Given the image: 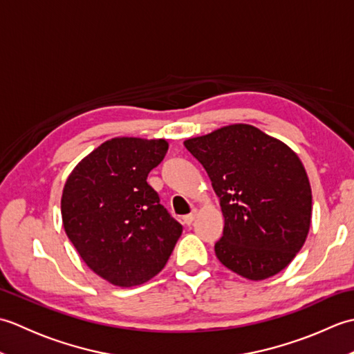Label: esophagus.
Wrapping results in <instances>:
<instances>
[{"mask_svg":"<svg viewBox=\"0 0 354 354\" xmlns=\"http://www.w3.org/2000/svg\"><path fill=\"white\" fill-rule=\"evenodd\" d=\"M196 216H198V209H193V212H192L190 214H187V216L183 217L184 223L189 225V227H190V225L194 222V219H196Z\"/></svg>","mask_w":354,"mask_h":354,"instance_id":"obj_1","label":"esophagus"}]
</instances>
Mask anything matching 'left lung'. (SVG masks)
I'll return each instance as SVG.
<instances>
[{
	"mask_svg": "<svg viewBox=\"0 0 354 354\" xmlns=\"http://www.w3.org/2000/svg\"><path fill=\"white\" fill-rule=\"evenodd\" d=\"M208 173L225 217L217 259L248 280L280 272L301 250L312 189L298 155L251 124H228L184 141Z\"/></svg>",
	"mask_w": 354,
	"mask_h": 354,
	"instance_id": "obj_1",
	"label": "left lung"
}]
</instances>
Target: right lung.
<instances>
[{
  "mask_svg": "<svg viewBox=\"0 0 354 354\" xmlns=\"http://www.w3.org/2000/svg\"><path fill=\"white\" fill-rule=\"evenodd\" d=\"M167 149L162 138H111L86 155L65 183L66 236L93 272L120 288L161 272L183 232L147 184L149 171Z\"/></svg>",
  "mask_w": 354,
  "mask_h": 354,
  "instance_id": "1",
  "label": "right lung"
}]
</instances>
